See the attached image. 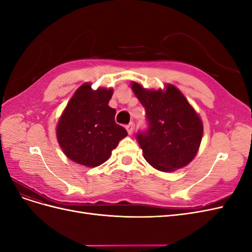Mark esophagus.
Segmentation results:
<instances>
[{
    "label": "esophagus",
    "instance_id": "1",
    "mask_svg": "<svg viewBox=\"0 0 252 252\" xmlns=\"http://www.w3.org/2000/svg\"><path fill=\"white\" fill-rule=\"evenodd\" d=\"M126 129H127V132L128 134H132L133 133V129H134V124L132 123H129L127 126H126Z\"/></svg>",
    "mask_w": 252,
    "mask_h": 252
}]
</instances>
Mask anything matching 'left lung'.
I'll list each match as a JSON object with an SVG mask.
<instances>
[{
	"label": "left lung",
	"instance_id": "obj_1",
	"mask_svg": "<svg viewBox=\"0 0 252 252\" xmlns=\"http://www.w3.org/2000/svg\"><path fill=\"white\" fill-rule=\"evenodd\" d=\"M131 88L146 110L148 129L136 134L145 159L164 172L188 165L203 136L199 114L171 84H167L165 90H148L132 82Z\"/></svg>",
	"mask_w": 252,
	"mask_h": 252
}]
</instances>
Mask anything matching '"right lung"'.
Segmentation results:
<instances>
[{
	"mask_svg": "<svg viewBox=\"0 0 252 252\" xmlns=\"http://www.w3.org/2000/svg\"><path fill=\"white\" fill-rule=\"evenodd\" d=\"M112 94L111 88L94 90L85 83L68 102L59 120L57 138L71 161L87 167L100 166L127 135L126 129L114 121L117 110L108 106Z\"/></svg>",
	"mask_w": 252,
	"mask_h": 252,
	"instance_id": "obj_1",
	"label": "right lung"
}]
</instances>
